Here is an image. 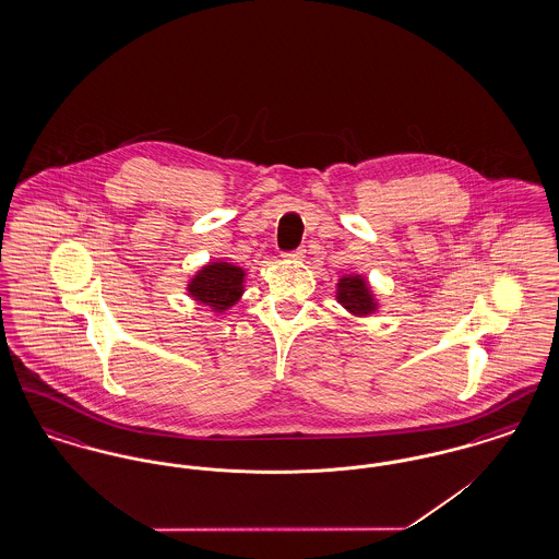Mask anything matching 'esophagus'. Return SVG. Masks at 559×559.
Listing matches in <instances>:
<instances>
[{"label": "esophagus", "mask_w": 559, "mask_h": 559, "mask_svg": "<svg viewBox=\"0 0 559 559\" xmlns=\"http://www.w3.org/2000/svg\"><path fill=\"white\" fill-rule=\"evenodd\" d=\"M304 255H306V249H304V247H299V249H293V251L283 253V258H287V260H301Z\"/></svg>", "instance_id": "1"}]
</instances>
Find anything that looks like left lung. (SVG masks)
<instances>
[{"mask_svg": "<svg viewBox=\"0 0 559 559\" xmlns=\"http://www.w3.org/2000/svg\"><path fill=\"white\" fill-rule=\"evenodd\" d=\"M337 301L346 308L347 312L356 317H367L377 310V301L367 281L358 274L344 276L337 283Z\"/></svg>", "mask_w": 559, "mask_h": 559, "instance_id": "left-lung-1", "label": "left lung"}]
</instances>
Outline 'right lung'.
Segmentation results:
<instances>
[{
	"mask_svg": "<svg viewBox=\"0 0 559 559\" xmlns=\"http://www.w3.org/2000/svg\"><path fill=\"white\" fill-rule=\"evenodd\" d=\"M245 270L228 262H212L194 274L188 283V293L199 304L212 306L215 312H224L235 306L245 292Z\"/></svg>",
	"mask_w": 559,
	"mask_h": 559,
	"instance_id": "add662e5",
	"label": "right lung"
}]
</instances>
